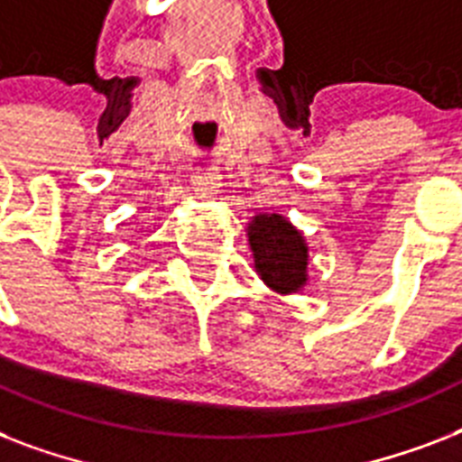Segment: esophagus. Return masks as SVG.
Segmentation results:
<instances>
[{"instance_id": "1", "label": "esophagus", "mask_w": 462, "mask_h": 462, "mask_svg": "<svg viewBox=\"0 0 462 462\" xmlns=\"http://www.w3.org/2000/svg\"><path fill=\"white\" fill-rule=\"evenodd\" d=\"M191 181H194V189L201 196L216 194L217 177H216V170H213L210 165H196L194 174H191Z\"/></svg>"}]
</instances>
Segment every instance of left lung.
<instances>
[{"label":"left lung","mask_w":462,"mask_h":462,"mask_svg":"<svg viewBox=\"0 0 462 462\" xmlns=\"http://www.w3.org/2000/svg\"><path fill=\"white\" fill-rule=\"evenodd\" d=\"M249 245L261 281L278 292H297L307 282L309 254L304 237L278 213L249 223Z\"/></svg>","instance_id":"left-lung-1"}]
</instances>
